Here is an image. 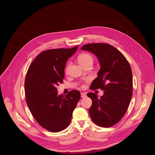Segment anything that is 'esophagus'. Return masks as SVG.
<instances>
[{"instance_id":"1","label":"esophagus","mask_w":155,"mask_h":155,"mask_svg":"<svg viewBox=\"0 0 155 155\" xmlns=\"http://www.w3.org/2000/svg\"><path fill=\"white\" fill-rule=\"evenodd\" d=\"M86 96V94L85 93H81V97H85Z\"/></svg>"}]
</instances>
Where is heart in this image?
<instances>
[{"label": "heart", "instance_id": "1", "mask_svg": "<svg viewBox=\"0 0 155 155\" xmlns=\"http://www.w3.org/2000/svg\"><path fill=\"white\" fill-rule=\"evenodd\" d=\"M93 57L90 53H81L78 57V61L79 63L83 66L88 64H93ZM70 67V64H68L66 66L65 71V72H68Z\"/></svg>", "mask_w": 155, "mask_h": 155}]
</instances>
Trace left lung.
Returning <instances> with one entry per match:
<instances>
[{"label":"left lung","instance_id":"obj_1","mask_svg":"<svg viewBox=\"0 0 155 155\" xmlns=\"http://www.w3.org/2000/svg\"><path fill=\"white\" fill-rule=\"evenodd\" d=\"M83 50L93 53L101 65L97 77L91 84L90 90L101 89L104 94L100 98L89 93L92 99L89 113L93 122L101 127H112L125 115L132 96V74L130 64L116 48L105 43H89Z\"/></svg>","mask_w":155,"mask_h":155}]
</instances>
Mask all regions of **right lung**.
<instances>
[{"label":"right lung","mask_w":155,"mask_h":155,"mask_svg":"<svg viewBox=\"0 0 155 155\" xmlns=\"http://www.w3.org/2000/svg\"><path fill=\"white\" fill-rule=\"evenodd\" d=\"M78 47L41 52L26 74L25 88L27 105L36 121L53 132L62 130L69 125L80 99L81 94L77 90L63 96L58 94L56 88L63 82L66 62Z\"/></svg>","instance_id":"obj_1"}]
</instances>
